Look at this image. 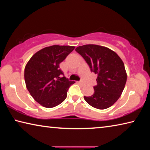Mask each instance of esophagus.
<instances>
[{
    "mask_svg": "<svg viewBox=\"0 0 150 150\" xmlns=\"http://www.w3.org/2000/svg\"><path fill=\"white\" fill-rule=\"evenodd\" d=\"M78 83H79V85H81V86H83V85H84V83H83L82 81H79Z\"/></svg>",
    "mask_w": 150,
    "mask_h": 150,
    "instance_id": "obj_1",
    "label": "esophagus"
}]
</instances>
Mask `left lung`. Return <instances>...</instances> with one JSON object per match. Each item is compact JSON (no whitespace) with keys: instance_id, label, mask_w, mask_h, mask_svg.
Wrapping results in <instances>:
<instances>
[{"instance_id":"8db88e82","label":"left lung","mask_w":150,"mask_h":150,"mask_svg":"<svg viewBox=\"0 0 150 150\" xmlns=\"http://www.w3.org/2000/svg\"><path fill=\"white\" fill-rule=\"evenodd\" d=\"M75 51L84 58L91 71L98 74L95 92L90 96H84L86 102L101 110L109 108L120 97L126 83L122 60L112 50L98 45H84Z\"/></svg>"}]
</instances>
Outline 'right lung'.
I'll return each mask as SVG.
<instances>
[{"mask_svg":"<svg viewBox=\"0 0 150 150\" xmlns=\"http://www.w3.org/2000/svg\"><path fill=\"white\" fill-rule=\"evenodd\" d=\"M75 49L69 45H52L35 53L24 70L26 87L35 101L45 108H53L64 100L70 86L59 63Z\"/></svg>","mask_w":150,"mask_h":150,"instance_id":"add662e5","label":"right lung"}]
</instances>
